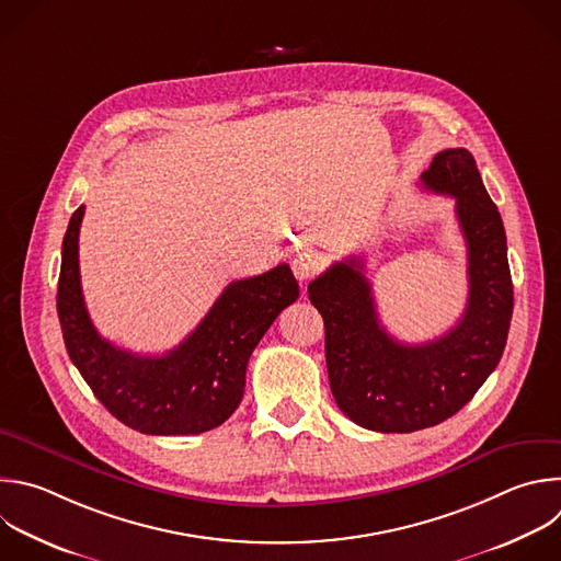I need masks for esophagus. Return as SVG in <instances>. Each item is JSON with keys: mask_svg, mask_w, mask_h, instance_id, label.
<instances>
[{"mask_svg": "<svg viewBox=\"0 0 561 561\" xmlns=\"http://www.w3.org/2000/svg\"><path fill=\"white\" fill-rule=\"evenodd\" d=\"M319 268H321V255L317 251H301L293 260V273L299 282L310 279Z\"/></svg>", "mask_w": 561, "mask_h": 561, "instance_id": "esophagus-1", "label": "esophagus"}]
</instances>
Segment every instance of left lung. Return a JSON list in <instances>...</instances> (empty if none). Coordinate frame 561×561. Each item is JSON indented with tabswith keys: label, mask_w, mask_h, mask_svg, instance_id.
Returning a JSON list of instances; mask_svg holds the SVG:
<instances>
[{
	"label": "left lung",
	"mask_w": 561,
	"mask_h": 561,
	"mask_svg": "<svg viewBox=\"0 0 561 561\" xmlns=\"http://www.w3.org/2000/svg\"><path fill=\"white\" fill-rule=\"evenodd\" d=\"M421 180L456 198L467 240L469 299L449 332L416 345L390 336L360 257L336 262L308 284L325 325L332 397L350 421L381 434L434 427L462 410L500 363L513 314L506 233L471 151L436 153Z\"/></svg>",
	"instance_id": "8db88e82"
}]
</instances>
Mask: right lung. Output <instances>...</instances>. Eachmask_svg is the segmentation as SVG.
<instances>
[{"instance_id": "obj_1", "label": "right lung", "mask_w": 561, "mask_h": 561, "mask_svg": "<svg viewBox=\"0 0 561 561\" xmlns=\"http://www.w3.org/2000/svg\"><path fill=\"white\" fill-rule=\"evenodd\" d=\"M81 205L61 247L57 312L81 377L123 425L151 436H190L222 425L240 405L247 365L277 314L299 297L288 264L231 282L178 347L142 356L103 339L88 314L79 275Z\"/></svg>"}]
</instances>
